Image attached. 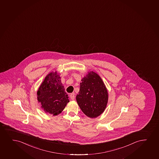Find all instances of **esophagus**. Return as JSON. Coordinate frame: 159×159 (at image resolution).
I'll return each instance as SVG.
<instances>
[{"label": "esophagus", "mask_w": 159, "mask_h": 159, "mask_svg": "<svg viewBox=\"0 0 159 159\" xmlns=\"http://www.w3.org/2000/svg\"><path fill=\"white\" fill-rule=\"evenodd\" d=\"M70 97L71 99H72V100H74L75 99V93H71L70 95Z\"/></svg>", "instance_id": "1"}]
</instances>
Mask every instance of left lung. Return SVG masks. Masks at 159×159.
<instances>
[{
  "instance_id": "8db88e82",
  "label": "left lung",
  "mask_w": 159,
  "mask_h": 159,
  "mask_svg": "<svg viewBox=\"0 0 159 159\" xmlns=\"http://www.w3.org/2000/svg\"><path fill=\"white\" fill-rule=\"evenodd\" d=\"M76 101L83 112L90 118H96L104 112L108 93L98 75L91 71L82 80Z\"/></svg>"
}]
</instances>
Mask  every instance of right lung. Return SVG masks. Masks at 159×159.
Masks as SVG:
<instances>
[{
	"label": "right lung",
	"instance_id": "1",
	"mask_svg": "<svg viewBox=\"0 0 159 159\" xmlns=\"http://www.w3.org/2000/svg\"><path fill=\"white\" fill-rule=\"evenodd\" d=\"M60 79L57 72H50L37 92L38 100L42 105V109L52 116L60 114L69 102Z\"/></svg>",
	"mask_w": 159,
	"mask_h": 159
}]
</instances>
